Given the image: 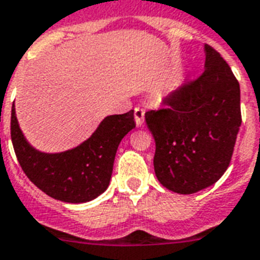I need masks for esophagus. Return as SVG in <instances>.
<instances>
[{
  "mask_svg": "<svg viewBox=\"0 0 260 260\" xmlns=\"http://www.w3.org/2000/svg\"><path fill=\"white\" fill-rule=\"evenodd\" d=\"M144 109L143 108H135V121H136V125L143 126L144 124Z\"/></svg>",
  "mask_w": 260,
  "mask_h": 260,
  "instance_id": "esophagus-1",
  "label": "esophagus"
}]
</instances>
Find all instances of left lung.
I'll list each match as a JSON object with an SVG mask.
<instances>
[{
  "mask_svg": "<svg viewBox=\"0 0 260 260\" xmlns=\"http://www.w3.org/2000/svg\"><path fill=\"white\" fill-rule=\"evenodd\" d=\"M200 78L165 100L166 108L146 113L155 139L158 181L174 193L209 187L230 166L242 125L240 86L221 55L205 44Z\"/></svg>",
  "mask_w": 260,
  "mask_h": 260,
  "instance_id": "8db88e82",
  "label": "left lung"
}]
</instances>
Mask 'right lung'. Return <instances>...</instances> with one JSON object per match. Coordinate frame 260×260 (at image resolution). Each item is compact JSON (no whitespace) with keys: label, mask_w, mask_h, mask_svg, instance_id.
I'll return each mask as SVG.
<instances>
[{"label":"right lung","mask_w":260,"mask_h":260,"mask_svg":"<svg viewBox=\"0 0 260 260\" xmlns=\"http://www.w3.org/2000/svg\"><path fill=\"white\" fill-rule=\"evenodd\" d=\"M135 126L134 110L106 116L93 135L79 146L47 154L26 142L13 104L10 136L18 163L30 182L55 200L82 204L97 198L108 189L118 144Z\"/></svg>","instance_id":"add662e5"}]
</instances>
